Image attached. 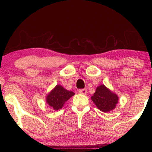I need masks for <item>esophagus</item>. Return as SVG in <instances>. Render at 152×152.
Here are the masks:
<instances>
[{
  "mask_svg": "<svg viewBox=\"0 0 152 152\" xmlns=\"http://www.w3.org/2000/svg\"><path fill=\"white\" fill-rule=\"evenodd\" d=\"M78 92L79 93H80V94H84V95H86V94H87V90L86 89V88H84V89H80V90H79L78 91Z\"/></svg>",
  "mask_w": 152,
  "mask_h": 152,
  "instance_id": "obj_1",
  "label": "esophagus"
}]
</instances>
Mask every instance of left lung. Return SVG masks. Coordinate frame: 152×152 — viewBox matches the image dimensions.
Wrapping results in <instances>:
<instances>
[{"instance_id":"1","label":"left lung","mask_w":152,"mask_h":152,"mask_svg":"<svg viewBox=\"0 0 152 152\" xmlns=\"http://www.w3.org/2000/svg\"><path fill=\"white\" fill-rule=\"evenodd\" d=\"M91 99L100 110L108 113L115 109L119 96L104 84H101L97 87Z\"/></svg>"}]
</instances>
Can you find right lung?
I'll return each instance as SVG.
<instances>
[{
  "instance_id": "add662e5",
  "label": "right lung",
  "mask_w": 152,
  "mask_h": 152,
  "mask_svg": "<svg viewBox=\"0 0 152 152\" xmlns=\"http://www.w3.org/2000/svg\"><path fill=\"white\" fill-rule=\"evenodd\" d=\"M75 94L74 92L68 91L60 84H57L49 92L45 98L47 104L55 110L61 109L65 102Z\"/></svg>"
}]
</instances>
